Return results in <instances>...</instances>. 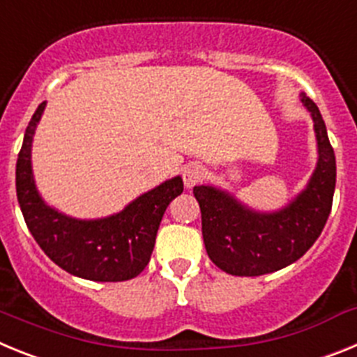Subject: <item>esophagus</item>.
<instances>
[{
	"label": "esophagus",
	"mask_w": 357,
	"mask_h": 357,
	"mask_svg": "<svg viewBox=\"0 0 357 357\" xmlns=\"http://www.w3.org/2000/svg\"><path fill=\"white\" fill-rule=\"evenodd\" d=\"M182 178H184V184L188 185V188H193V185H197L198 182L204 178V169H202L198 164H191V166H188V168L184 169Z\"/></svg>",
	"instance_id": "obj_1"
}]
</instances>
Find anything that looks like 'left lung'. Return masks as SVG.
Masks as SVG:
<instances>
[{"label": "left lung", "mask_w": 357, "mask_h": 357, "mask_svg": "<svg viewBox=\"0 0 357 357\" xmlns=\"http://www.w3.org/2000/svg\"><path fill=\"white\" fill-rule=\"evenodd\" d=\"M301 100L313 116L318 164L307 188L279 213H255L225 191L197 185L207 255L220 270L238 277L272 273L301 259L326 227L336 185V157L326 123L311 98Z\"/></svg>", "instance_id": "left-lung-1"}]
</instances>
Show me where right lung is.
Listing matches in <instances>:
<instances>
[{"label": "right lung", "instance_id": "obj_1", "mask_svg": "<svg viewBox=\"0 0 357 357\" xmlns=\"http://www.w3.org/2000/svg\"><path fill=\"white\" fill-rule=\"evenodd\" d=\"M46 103L31 116L15 164V191L28 230L43 252L71 275L98 282L134 279L146 268L160 220L184 191L181 176L141 195L121 213L103 220H75L48 207L31 175V139Z\"/></svg>", "mask_w": 357, "mask_h": 357}]
</instances>
